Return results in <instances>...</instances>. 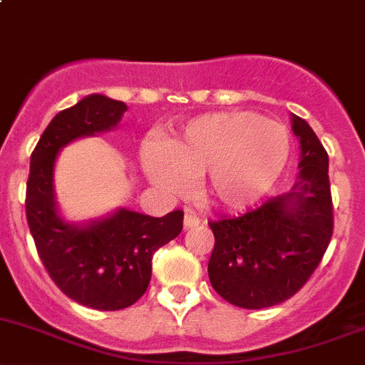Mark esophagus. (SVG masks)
I'll use <instances>...</instances> for the list:
<instances>
[{"label":"esophagus","mask_w":365,"mask_h":365,"mask_svg":"<svg viewBox=\"0 0 365 365\" xmlns=\"http://www.w3.org/2000/svg\"><path fill=\"white\" fill-rule=\"evenodd\" d=\"M200 222V217H197L196 214H192V212H187L185 217H183V226H185V230L194 228V226H197Z\"/></svg>","instance_id":"esophagus-1"}]
</instances>
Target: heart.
Wrapping results in <instances>:
<instances>
[{"label":"heart","mask_w":365,"mask_h":365,"mask_svg":"<svg viewBox=\"0 0 365 365\" xmlns=\"http://www.w3.org/2000/svg\"><path fill=\"white\" fill-rule=\"evenodd\" d=\"M291 158V133L255 112H221L192 119L162 150L140 151L144 173L160 189L178 192L197 178L205 203L240 210L260 200L280 180Z\"/></svg>","instance_id":"heart-1"}]
</instances>
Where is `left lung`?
Returning a JSON list of instances; mask_svg holds the SVG:
<instances>
[{
	"mask_svg": "<svg viewBox=\"0 0 365 365\" xmlns=\"http://www.w3.org/2000/svg\"><path fill=\"white\" fill-rule=\"evenodd\" d=\"M299 173L291 192L237 217L208 221L214 291L240 309H267L292 298L323 260L334 233L328 153L305 119L292 114Z\"/></svg>",
	"mask_w": 365,
	"mask_h": 365,
	"instance_id": "1",
	"label": "left lung"
}]
</instances>
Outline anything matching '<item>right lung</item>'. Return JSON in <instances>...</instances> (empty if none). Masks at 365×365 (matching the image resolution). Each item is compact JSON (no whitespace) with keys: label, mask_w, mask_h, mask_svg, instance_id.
Instances as JSON below:
<instances>
[{"label":"right lung","mask_w":365,"mask_h":365,"mask_svg":"<svg viewBox=\"0 0 365 365\" xmlns=\"http://www.w3.org/2000/svg\"><path fill=\"white\" fill-rule=\"evenodd\" d=\"M126 108L101 94L83 98L51 119L30 158L24 205L38 257L67 298L96 310L133 305L150 285L153 253L183 228L182 210L151 217L119 208L87 225L60 217L53 190L58 151L78 137L112 130Z\"/></svg>","instance_id":"1"}]
</instances>
